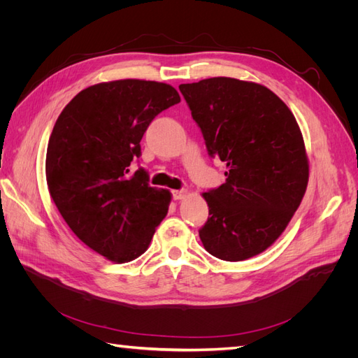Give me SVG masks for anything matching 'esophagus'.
<instances>
[{
    "label": "esophagus",
    "mask_w": 358,
    "mask_h": 358,
    "mask_svg": "<svg viewBox=\"0 0 358 358\" xmlns=\"http://www.w3.org/2000/svg\"><path fill=\"white\" fill-rule=\"evenodd\" d=\"M187 189H175V191H171V197H173V200H182V199H185V196H187Z\"/></svg>",
    "instance_id": "obj_1"
}]
</instances>
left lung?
<instances>
[{"label":"left lung","instance_id":"1","mask_svg":"<svg viewBox=\"0 0 358 358\" xmlns=\"http://www.w3.org/2000/svg\"><path fill=\"white\" fill-rule=\"evenodd\" d=\"M210 157L227 164L225 183L203 192L206 251L242 262L272 246L306 192L309 161L294 115L263 85L231 78L183 83Z\"/></svg>","mask_w":358,"mask_h":358}]
</instances>
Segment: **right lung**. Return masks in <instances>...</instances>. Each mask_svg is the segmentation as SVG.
<instances>
[{"instance_id":"obj_1","label":"right lung","mask_w":358,"mask_h":358,"mask_svg":"<svg viewBox=\"0 0 358 358\" xmlns=\"http://www.w3.org/2000/svg\"><path fill=\"white\" fill-rule=\"evenodd\" d=\"M180 101L152 80L104 82L80 91L58 116L48 145L46 180L53 203L79 239L113 263L142 255L166 218L171 194L129 176L149 124Z\"/></svg>"}]
</instances>
